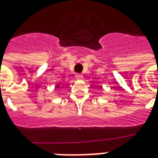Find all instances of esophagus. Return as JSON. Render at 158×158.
<instances>
[{
  "label": "esophagus",
  "instance_id": "1",
  "mask_svg": "<svg viewBox=\"0 0 158 158\" xmlns=\"http://www.w3.org/2000/svg\"><path fill=\"white\" fill-rule=\"evenodd\" d=\"M75 79H83V75L80 74H75Z\"/></svg>",
  "mask_w": 158,
  "mask_h": 158
}]
</instances>
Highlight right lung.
<instances>
[{
  "label": "right lung",
  "mask_w": 158,
  "mask_h": 158,
  "mask_svg": "<svg viewBox=\"0 0 158 158\" xmlns=\"http://www.w3.org/2000/svg\"><path fill=\"white\" fill-rule=\"evenodd\" d=\"M59 87H60L59 84H58V85H56V88H59Z\"/></svg>",
  "instance_id": "add662e5"
}]
</instances>
